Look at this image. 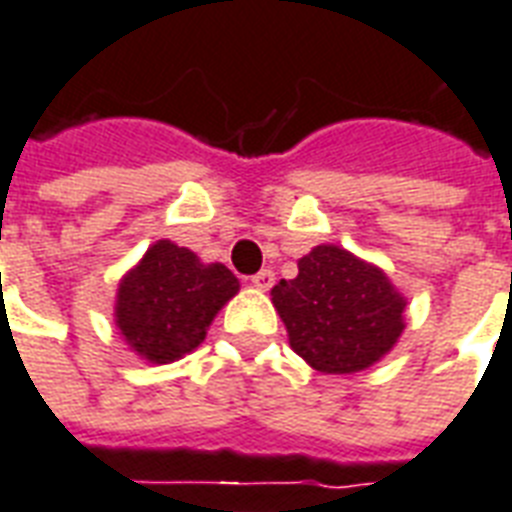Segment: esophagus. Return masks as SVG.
Listing matches in <instances>:
<instances>
[{"mask_svg":"<svg viewBox=\"0 0 512 512\" xmlns=\"http://www.w3.org/2000/svg\"><path fill=\"white\" fill-rule=\"evenodd\" d=\"M251 286L259 288V291H270V288L275 286V272H272V270L256 272V275L251 278Z\"/></svg>","mask_w":512,"mask_h":512,"instance_id":"34e87169","label":"esophagus"}]
</instances>
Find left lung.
I'll return each mask as SVG.
<instances>
[{"mask_svg": "<svg viewBox=\"0 0 512 512\" xmlns=\"http://www.w3.org/2000/svg\"><path fill=\"white\" fill-rule=\"evenodd\" d=\"M297 267V278L272 288L297 356L324 375H353L391 353L405 332L407 299L378 264L315 245Z\"/></svg>", "mask_w": 512, "mask_h": 512, "instance_id": "8db88e82", "label": "left lung"}]
</instances>
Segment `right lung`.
<instances>
[{
  "label": "right lung",
  "instance_id": "1",
  "mask_svg": "<svg viewBox=\"0 0 512 512\" xmlns=\"http://www.w3.org/2000/svg\"><path fill=\"white\" fill-rule=\"evenodd\" d=\"M240 291L224 264L172 240L153 242L118 283L113 321L140 359L172 364L202 345L218 310Z\"/></svg>",
  "mask_w": 512,
  "mask_h": 512
}]
</instances>
